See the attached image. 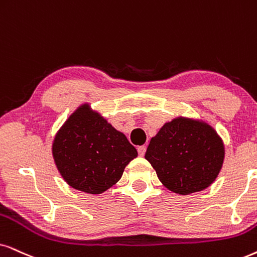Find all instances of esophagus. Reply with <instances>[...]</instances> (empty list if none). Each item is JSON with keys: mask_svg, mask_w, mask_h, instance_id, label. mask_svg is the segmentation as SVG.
<instances>
[{"mask_svg": "<svg viewBox=\"0 0 257 257\" xmlns=\"http://www.w3.org/2000/svg\"><path fill=\"white\" fill-rule=\"evenodd\" d=\"M146 146H140V147H138V152H139V155L140 157H144L145 153H146Z\"/></svg>", "mask_w": 257, "mask_h": 257, "instance_id": "esophagus-1", "label": "esophagus"}]
</instances>
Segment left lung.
<instances>
[{"mask_svg": "<svg viewBox=\"0 0 257 257\" xmlns=\"http://www.w3.org/2000/svg\"><path fill=\"white\" fill-rule=\"evenodd\" d=\"M145 158L168 190L185 196L215 181L224 161V144L207 123L178 117L152 138Z\"/></svg>", "mask_w": 257, "mask_h": 257, "instance_id": "8db88e82", "label": "left lung"}]
</instances>
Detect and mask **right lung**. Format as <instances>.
I'll use <instances>...</instances> for the list:
<instances>
[{
	"label": "right lung",
	"mask_w": 257,
	"mask_h": 257,
	"mask_svg": "<svg viewBox=\"0 0 257 257\" xmlns=\"http://www.w3.org/2000/svg\"><path fill=\"white\" fill-rule=\"evenodd\" d=\"M52 154L71 187L99 194L121 179L138 151L121 132L90 109L79 106L57 133Z\"/></svg>",
	"instance_id": "1"
}]
</instances>
